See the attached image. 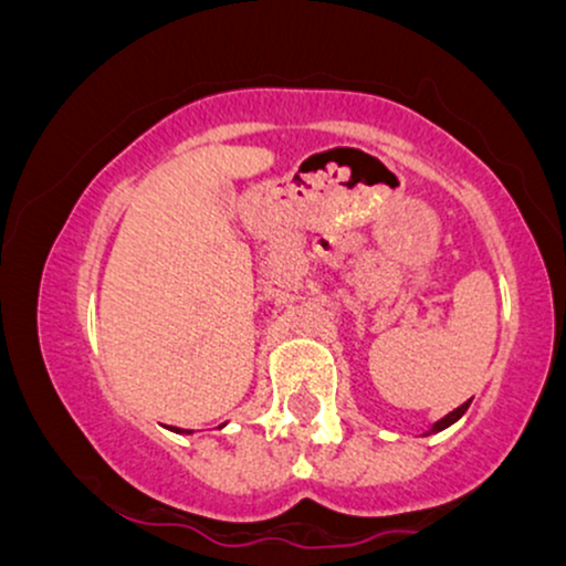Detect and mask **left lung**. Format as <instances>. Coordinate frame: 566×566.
Wrapping results in <instances>:
<instances>
[{"label": "left lung", "instance_id": "8db88e82", "mask_svg": "<svg viewBox=\"0 0 566 566\" xmlns=\"http://www.w3.org/2000/svg\"><path fill=\"white\" fill-rule=\"evenodd\" d=\"M469 405H471V399L465 401V405H460L458 409H452L450 415H444V418L437 420V423H433L431 428H428V431L423 433V437H431V433H439V431H444V428H450L452 423H458V420L463 418V415H465V409H469Z\"/></svg>", "mask_w": 566, "mask_h": 566}]
</instances>
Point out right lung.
I'll list each match as a JSON object with an SVG mask.
<instances>
[{"label":"right lung","instance_id":"obj_1","mask_svg":"<svg viewBox=\"0 0 566 566\" xmlns=\"http://www.w3.org/2000/svg\"><path fill=\"white\" fill-rule=\"evenodd\" d=\"M170 431H175V433H191V431H180V428H175V426L170 428Z\"/></svg>","mask_w":566,"mask_h":566}]
</instances>
